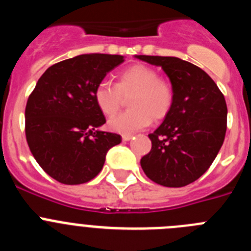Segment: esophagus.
<instances>
[{"mask_svg": "<svg viewBox=\"0 0 251 251\" xmlns=\"http://www.w3.org/2000/svg\"><path fill=\"white\" fill-rule=\"evenodd\" d=\"M133 138V136L132 134H123V136H122V139H123L124 142H127V141H130V139Z\"/></svg>", "mask_w": 251, "mask_h": 251, "instance_id": "34e87169", "label": "esophagus"}]
</instances>
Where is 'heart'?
Segmentation results:
<instances>
[{"label":"heart","instance_id":"obj_1","mask_svg":"<svg viewBox=\"0 0 251 251\" xmlns=\"http://www.w3.org/2000/svg\"><path fill=\"white\" fill-rule=\"evenodd\" d=\"M128 97L130 110L114 115L108 122L110 129L122 134L143 129L152 119H163L171 112L175 100L172 85L159 77L156 69L143 64L123 70L114 85L101 81L94 90L95 104L108 117L118 112L123 98Z\"/></svg>","mask_w":251,"mask_h":251}]
</instances>
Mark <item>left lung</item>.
<instances>
[{
	"mask_svg": "<svg viewBox=\"0 0 251 251\" xmlns=\"http://www.w3.org/2000/svg\"><path fill=\"white\" fill-rule=\"evenodd\" d=\"M161 66L175 93L172 109L148 134L152 148L141 166L153 182L183 187L200 178L225 139L227 106L223 93L202 69L174 56L136 55Z\"/></svg>",
	"mask_w": 251,
	"mask_h": 251,
	"instance_id": "obj_1",
	"label": "left lung"
}]
</instances>
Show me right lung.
I'll return each mask as SVG.
<instances>
[{
  "label": "right lung",
  "mask_w": 251,
  "mask_h": 251,
  "mask_svg": "<svg viewBox=\"0 0 251 251\" xmlns=\"http://www.w3.org/2000/svg\"><path fill=\"white\" fill-rule=\"evenodd\" d=\"M124 61L122 55L84 54L54 64L37 81L25 109L27 145L40 167L65 185H80L101 171L106 152L122 142L98 130L105 117L94 90Z\"/></svg>",
  "instance_id": "right-lung-1"
}]
</instances>
